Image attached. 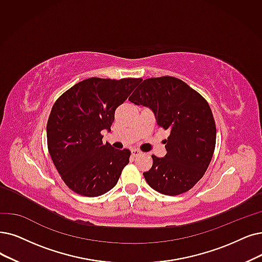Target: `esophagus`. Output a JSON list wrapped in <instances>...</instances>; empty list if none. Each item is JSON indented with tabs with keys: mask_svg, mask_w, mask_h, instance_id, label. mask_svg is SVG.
Returning a JSON list of instances; mask_svg holds the SVG:
<instances>
[{
	"mask_svg": "<svg viewBox=\"0 0 262 262\" xmlns=\"http://www.w3.org/2000/svg\"><path fill=\"white\" fill-rule=\"evenodd\" d=\"M131 154L133 157H137V156H140L142 152L139 150V149H132L131 150Z\"/></svg>",
	"mask_w": 262,
	"mask_h": 262,
	"instance_id": "1",
	"label": "esophagus"
}]
</instances>
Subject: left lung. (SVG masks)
<instances>
[{
    "instance_id": "obj_1",
    "label": "left lung",
    "mask_w": 262,
    "mask_h": 262,
    "mask_svg": "<svg viewBox=\"0 0 262 262\" xmlns=\"http://www.w3.org/2000/svg\"><path fill=\"white\" fill-rule=\"evenodd\" d=\"M129 101L151 108L157 124L170 135L164 140V158L151 156L152 166L144 172L147 184L162 194L179 195L200 181L212 160L216 125L207 101L179 78L145 79Z\"/></svg>"
}]
</instances>
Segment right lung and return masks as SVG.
<instances>
[{"label": "right lung", "instance_id": "1", "mask_svg": "<svg viewBox=\"0 0 262 262\" xmlns=\"http://www.w3.org/2000/svg\"><path fill=\"white\" fill-rule=\"evenodd\" d=\"M142 78L91 77L79 81L55 102L47 121L48 151L62 181L74 192L98 196L117 184L130 150L103 144L115 111Z\"/></svg>", "mask_w": 262, "mask_h": 262}]
</instances>
